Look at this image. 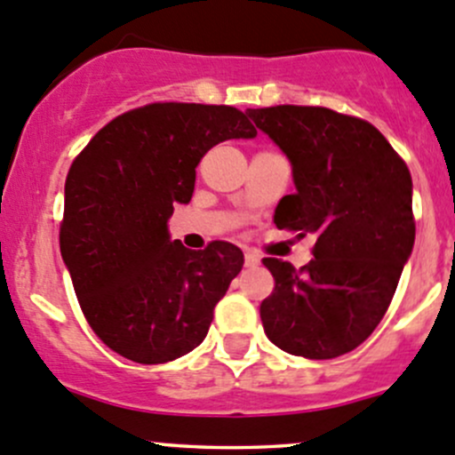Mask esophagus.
<instances>
[{"instance_id":"obj_1","label":"esophagus","mask_w":455,"mask_h":455,"mask_svg":"<svg viewBox=\"0 0 455 455\" xmlns=\"http://www.w3.org/2000/svg\"><path fill=\"white\" fill-rule=\"evenodd\" d=\"M244 264L249 266V268H255V266L259 264V255L253 253V251H246V253H244Z\"/></svg>"}]
</instances>
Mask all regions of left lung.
Here are the masks:
<instances>
[{
    "instance_id": "obj_1",
    "label": "left lung",
    "mask_w": 455,
    "mask_h": 455,
    "mask_svg": "<svg viewBox=\"0 0 455 455\" xmlns=\"http://www.w3.org/2000/svg\"><path fill=\"white\" fill-rule=\"evenodd\" d=\"M246 114L292 164L297 191L279 200L275 224L316 237L299 270L264 257L275 277L259 306L266 337L304 359L346 355L387 313L414 249L410 169L363 118L310 105Z\"/></svg>"
}]
</instances>
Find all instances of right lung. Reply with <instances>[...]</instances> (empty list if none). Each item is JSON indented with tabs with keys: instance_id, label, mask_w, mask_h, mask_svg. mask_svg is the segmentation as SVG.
<instances>
[{
	"instance_id": "add662e5",
	"label": "right lung",
	"mask_w": 455,
	"mask_h": 455,
	"mask_svg": "<svg viewBox=\"0 0 455 455\" xmlns=\"http://www.w3.org/2000/svg\"><path fill=\"white\" fill-rule=\"evenodd\" d=\"M257 130L231 105L149 103L85 145L66 178L59 244L96 337L142 365L198 347L244 264L231 242L191 251L169 237L173 204L194 196L196 167L222 140Z\"/></svg>"
}]
</instances>
